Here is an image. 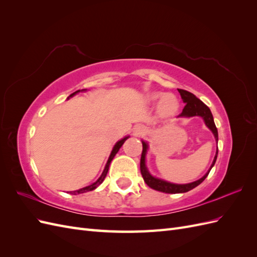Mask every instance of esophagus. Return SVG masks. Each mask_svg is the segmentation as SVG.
<instances>
[{"label": "esophagus", "mask_w": 257, "mask_h": 257, "mask_svg": "<svg viewBox=\"0 0 257 257\" xmlns=\"http://www.w3.org/2000/svg\"><path fill=\"white\" fill-rule=\"evenodd\" d=\"M135 133H136L137 135L143 134V133H144V128H143L142 126H138V127L135 130Z\"/></svg>", "instance_id": "1"}]
</instances>
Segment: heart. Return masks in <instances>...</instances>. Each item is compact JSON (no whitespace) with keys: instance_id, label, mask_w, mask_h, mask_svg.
Instances as JSON below:
<instances>
[{"instance_id":"b5f03b06","label":"heart","mask_w":257,"mask_h":257,"mask_svg":"<svg viewBox=\"0 0 257 257\" xmlns=\"http://www.w3.org/2000/svg\"><path fill=\"white\" fill-rule=\"evenodd\" d=\"M148 100L150 103H157L158 104V113L162 118H169L177 113L179 109V100L174 94H165L163 92H152L148 95Z\"/></svg>"}]
</instances>
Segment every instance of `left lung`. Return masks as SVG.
<instances>
[{"label":"left lung","instance_id":"obj_1","mask_svg":"<svg viewBox=\"0 0 257 257\" xmlns=\"http://www.w3.org/2000/svg\"><path fill=\"white\" fill-rule=\"evenodd\" d=\"M179 93H180L181 98L183 100V103H185V106L183 108L182 112L178 115V118H192V116H200L201 119L204 120L206 126L212 132V134L215 138V142L217 144V138H219V135H217V130L214 124L213 120V115L211 113V110L209 109L208 106H206L199 98H197L193 93L178 89ZM143 143V153H142V159H141V172L143 175V178L145 182L147 183L148 186H150L151 189L163 192V193H168V194H178V193H185L193 190L194 188H196L197 185H199L201 182H203L205 179L207 178L208 174L210 173V170L214 166L215 161L217 158V148H216V152L214 155V159L211 166H210L208 172L201 177L198 180L191 182V183H185V184H177V183H172L163 180V179L154 177L150 174L149 170L147 168L146 165V155L148 152V149H149V145H148L147 142L142 141Z\"/></svg>","mask_w":257,"mask_h":257}]
</instances>
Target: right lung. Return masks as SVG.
<instances>
[{
    "label": "right lung",
    "instance_id": "obj_1",
    "mask_svg": "<svg viewBox=\"0 0 257 257\" xmlns=\"http://www.w3.org/2000/svg\"><path fill=\"white\" fill-rule=\"evenodd\" d=\"M84 91H87V89H82V90L76 91V92L72 93V94L67 97V99H68L69 97H73L74 95H76L77 93H79V92H84ZM128 137H130V136H125L124 138L120 139L119 142H116V143H115V145H114V146H113V148H112V150H111V153H110V155H109V158H108V161H107V163H106V165H105V168H104V170H103L102 175H100V177L97 179V180H96L94 183H92V184H90V185H88V186H84V188H82V189L76 190V191H73V192H69V193L73 194V195H77V194H81V193H85V192H89V191L95 190L99 184H102V183H103V181H104L105 177H106V175H107V173H108V169H109L110 163H111V161H112V160H113V158H114V155H115L116 153H118V151L120 150V148L122 147V145L124 144V142H125Z\"/></svg>",
    "mask_w": 257,
    "mask_h": 257
}]
</instances>
